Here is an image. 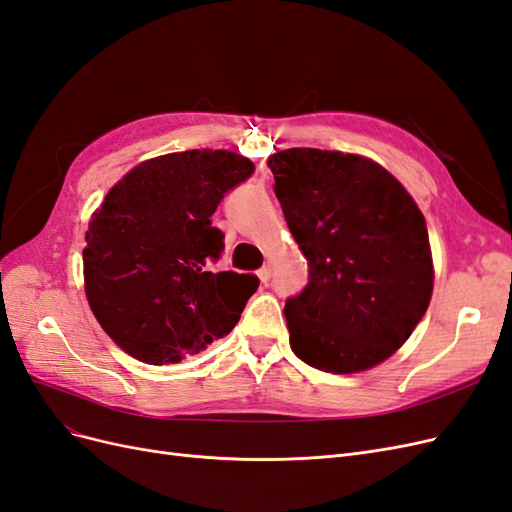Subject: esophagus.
I'll list each match as a JSON object with an SVG mask.
<instances>
[{
	"instance_id": "esophagus-1",
	"label": "esophagus",
	"mask_w": 512,
	"mask_h": 512,
	"mask_svg": "<svg viewBox=\"0 0 512 512\" xmlns=\"http://www.w3.org/2000/svg\"><path fill=\"white\" fill-rule=\"evenodd\" d=\"M258 277H260L262 284H267L271 280V265H269V262H265V265L258 269Z\"/></svg>"
}]
</instances>
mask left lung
Instances as JSON below:
<instances>
[{"mask_svg": "<svg viewBox=\"0 0 512 512\" xmlns=\"http://www.w3.org/2000/svg\"><path fill=\"white\" fill-rule=\"evenodd\" d=\"M309 284L288 299L290 348L329 374L393 356L433 292L427 224L410 192L356 153L292 147L267 160Z\"/></svg>", "mask_w": 512, "mask_h": 512, "instance_id": "left-lung-1", "label": "left lung"}]
</instances>
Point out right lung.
<instances>
[{"label": "right lung", "instance_id": "1", "mask_svg": "<svg viewBox=\"0 0 512 512\" xmlns=\"http://www.w3.org/2000/svg\"><path fill=\"white\" fill-rule=\"evenodd\" d=\"M252 173V160L228 149L166 153L128 170L91 213L87 303L136 361L181 363L235 329L258 277L209 271L224 250L211 215Z\"/></svg>", "mask_w": 512, "mask_h": 512}]
</instances>
